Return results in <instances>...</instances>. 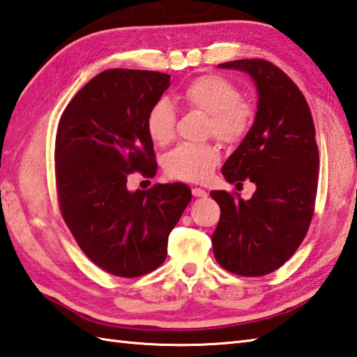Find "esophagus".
Wrapping results in <instances>:
<instances>
[{
  "label": "esophagus",
  "instance_id": "34e87169",
  "mask_svg": "<svg viewBox=\"0 0 357 357\" xmlns=\"http://www.w3.org/2000/svg\"><path fill=\"white\" fill-rule=\"evenodd\" d=\"M192 193H193L195 198H206V196H207V192L202 190V188H199V187H195Z\"/></svg>",
  "mask_w": 357,
  "mask_h": 357
}]
</instances>
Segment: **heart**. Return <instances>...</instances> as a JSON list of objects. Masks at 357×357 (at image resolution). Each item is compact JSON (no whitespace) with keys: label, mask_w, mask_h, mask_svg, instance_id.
<instances>
[{"label":"heart","mask_w":357,"mask_h":357,"mask_svg":"<svg viewBox=\"0 0 357 357\" xmlns=\"http://www.w3.org/2000/svg\"><path fill=\"white\" fill-rule=\"evenodd\" d=\"M188 107L210 115L208 132L222 142H238L248 133L255 118V109L248 101L239 98L236 86L219 75H202L193 79L183 93ZM173 105L169 100L151 104L146 116V128L150 139L159 146L169 144L174 136ZM219 162V150L215 146H178L164 158L165 173L184 181H202L210 176Z\"/></svg>","instance_id":"heart-1"}]
</instances>
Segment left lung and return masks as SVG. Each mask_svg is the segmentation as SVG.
Wrapping results in <instances>:
<instances>
[{"mask_svg":"<svg viewBox=\"0 0 357 357\" xmlns=\"http://www.w3.org/2000/svg\"><path fill=\"white\" fill-rule=\"evenodd\" d=\"M218 67L247 73L256 87L253 126L222 165L227 183L250 179L256 192L248 201L210 193L221 207L211 244L222 268L264 276L290 259L312 222L319 173L313 118L301 90L271 63L236 59Z\"/></svg>","mask_w":357,"mask_h":357,"instance_id":"left-lung-1","label":"left lung"}]
</instances>
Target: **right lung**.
Wrapping results in <instances>:
<instances>
[{"instance_id":"1","label":"right lung","mask_w":357,"mask_h":357,"mask_svg":"<svg viewBox=\"0 0 357 357\" xmlns=\"http://www.w3.org/2000/svg\"><path fill=\"white\" fill-rule=\"evenodd\" d=\"M169 87L167 73L105 70L73 96L59 119L55 173L61 213L82 252L110 275L136 278L158 268L170 231L192 201L190 188L181 183L127 188L133 170L155 176L146 116Z\"/></svg>"}]
</instances>
